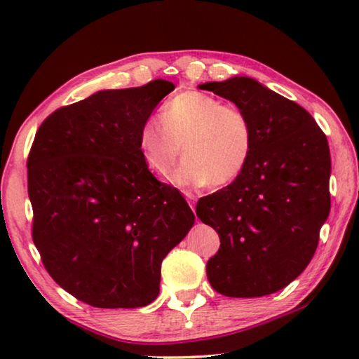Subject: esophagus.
<instances>
[{"label":"esophagus","instance_id":"esophagus-1","mask_svg":"<svg viewBox=\"0 0 359 359\" xmlns=\"http://www.w3.org/2000/svg\"><path fill=\"white\" fill-rule=\"evenodd\" d=\"M185 198H187L188 204H190V208L194 209V204H196V196H194L193 193H185Z\"/></svg>","mask_w":359,"mask_h":359}]
</instances>
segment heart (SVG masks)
<instances>
[{"label": "heart", "mask_w": 359, "mask_h": 359, "mask_svg": "<svg viewBox=\"0 0 359 359\" xmlns=\"http://www.w3.org/2000/svg\"><path fill=\"white\" fill-rule=\"evenodd\" d=\"M253 130L239 107L215 96L185 90L161 109L160 121L147 118L139 131V150L145 165L174 185L223 187L244 172L253 154Z\"/></svg>", "instance_id": "1"}]
</instances>
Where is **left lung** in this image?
<instances>
[{"label":"left lung","mask_w":359,"mask_h":359,"mask_svg":"<svg viewBox=\"0 0 359 359\" xmlns=\"http://www.w3.org/2000/svg\"><path fill=\"white\" fill-rule=\"evenodd\" d=\"M198 87L234 102L255 137L244 172L198 201V218L220 236L208 278L229 297L272 294L311 263L330 215L326 136L306 109L252 77Z\"/></svg>","instance_id":"8db88e82"}]
</instances>
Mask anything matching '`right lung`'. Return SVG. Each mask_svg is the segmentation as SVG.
I'll return each instance as SVG.
<instances>
[{"instance_id":"right-lung-1","label":"right lung","mask_w":359,"mask_h":359,"mask_svg":"<svg viewBox=\"0 0 359 359\" xmlns=\"http://www.w3.org/2000/svg\"><path fill=\"white\" fill-rule=\"evenodd\" d=\"M175 88L165 79L101 90L58 109L28 156L33 241L60 287L100 309L147 306L160 293L161 261L194 214L149 171L139 131Z\"/></svg>"}]
</instances>
